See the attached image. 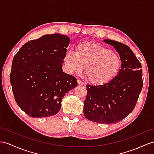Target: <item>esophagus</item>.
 <instances>
[{"mask_svg":"<svg viewBox=\"0 0 154 154\" xmlns=\"http://www.w3.org/2000/svg\"><path fill=\"white\" fill-rule=\"evenodd\" d=\"M78 85H84V82H82V80H78Z\"/></svg>","mask_w":154,"mask_h":154,"instance_id":"esophagus-1","label":"esophagus"}]
</instances>
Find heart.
Masks as SVG:
<instances>
[{"label": "heart", "instance_id": "obj_1", "mask_svg": "<svg viewBox=\"0 0 154 154\" xmlns=\"http://www.w3.org/2000/svg\"><path fill=\"white\" fill-rule=\"evenodd\" d=\"M67 72L79 74L85 68V76L94 85L111 81L121 69L122 59L116 52L102 45L86 42L77 47L76 52L67 51L63 57Z\"/></svg>", "mask_w": 154, "mask_h": 154}]
</instances>
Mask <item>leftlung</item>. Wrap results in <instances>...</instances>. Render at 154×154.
<instances>
[{
  "mask_svg": "<svg viewBox=\"0 0 154 154\" xmlns=\"http://www.w3.org/2000/svg\"><path fill=\"white\" fill-rule=\"evenodd\" d=\"M119 54L122 65L118 74L103 85H87L84 114L90 121L116 123L129 116L138 99L143 85L141 63L129 46L117 41L105 39Z\"/></svg>",
  "mask_w": 154,
  "mask_h": 154,
  "instance_id": "1",
  "label": "left lung"
}]
</instances>
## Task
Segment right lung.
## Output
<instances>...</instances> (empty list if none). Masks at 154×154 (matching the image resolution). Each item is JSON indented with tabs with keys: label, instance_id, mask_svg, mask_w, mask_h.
Masks as SVG:
<instances>
[{
	"label": "right lung",
	"instance_id": "obj_1",
	"mask_svg": "<svg viewBox=\"0 0 154 154\" xmlns=\"http://www.w3.org/2000/svg\"><path fill=\"white\" fill-rule=\"evenodd\" d=\"M69 44L67 36L45 35L25 43L14 56L12 91L17 105L31 117L55 115L66 93L77 86L76 78L62 69Z\"/></svg>",
	"mask_w": 154,
	"mask_h": 154
}]
</instances>
